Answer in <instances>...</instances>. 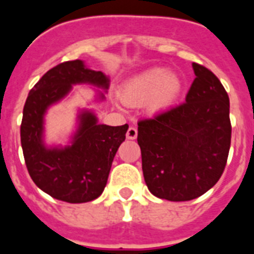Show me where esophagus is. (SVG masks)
Wrapping results in <instances>:
<instances>
[{
    "mask_svg": "<svg viewBox=\"0 0 254 254\" xmlns=\"http://www.w3.org/2000/svg\"><path fill=\"white\" fill-rule=\"evenodd\" d=\"M136 137H137V129H136V127H129L128 131H127V138L128 140H134Z\"/></svg>",
    "mask_w": 254,
    "mask_h": 254,
    "instance_id": "34e87169",
    "label": "esophagus"
}]
</instances>
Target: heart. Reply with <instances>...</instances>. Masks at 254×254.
<instances>
[{
	"mask_svg": "<svg viewBox=\"0 0 254 254\" xmlns=\"http://www.w3.org/2000/svg\"><path fill=\"white\" fill-rule=\"evenodd\" d=\"M181 80L165 68L155 67L129 78L121 87L126 104L138 105L149 102L155 111H161L176 102L181 93Z\"/></svg>",
	"mask_w": 254,
	"mask_h": 254,
	"instance_id": "obj_1",
	"label": "heart"
}]
</instances>
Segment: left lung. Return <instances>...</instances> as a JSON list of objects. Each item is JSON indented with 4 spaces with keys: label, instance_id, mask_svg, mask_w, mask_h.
Returning a JSON list of instances; mask_svg holds the SVG:
<instances>
[{
    "label": "left lung",
    "instance_id": "left-lung-1",
    "mask_svg": "<svg viewBox=\"0 0 254 254\" xmlns=\"http://www.w3.org/2000/svg\"><path fill=\"white\" fill-rule=\"evenodd\" d=\"M192 67L196 78L186 102L137 123L147 188L176 202L197 198L216 185L232 140L228 93L210 69Z\"/></svg>",
    "mask_w": 254,
    "mask_h": 254
}]
</instances>
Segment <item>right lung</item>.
<instances>
[{"instance_id":"obj_1","label":"right lung","mask_w":254,"mask_h":254,"mask_svg":"<svg viewBox=\"0 0 254 254\" xmlns=\"http://www.w3.org/2000/svg\"><path fill=\"white\" fill-rule=\"evenodd\" d=\"M80 84L107 93L109 77L102 71L87 68L81 60L57 64L29 93L20 127L24 159L33 182L53 198L69 203L89 202L103 193L117 150L128 129V125H100L94 112L82 109L78 111L77 127L68 145L47 146L44 116L48 108ZM96 99L104 100V93L98 90Z\"/></svg>"}]
</instances>
